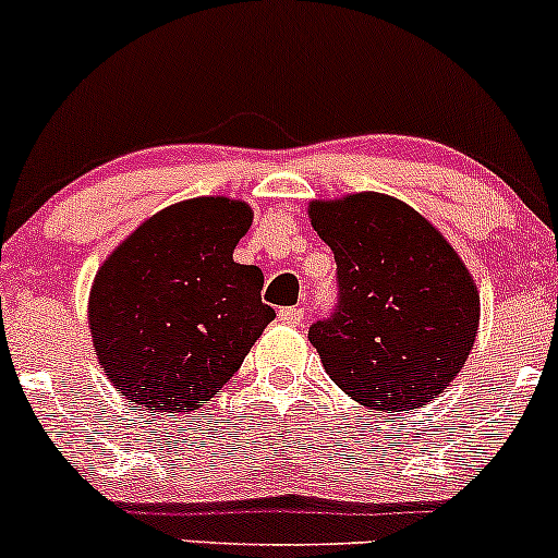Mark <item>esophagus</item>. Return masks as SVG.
Listing matches in <instances>:
<instances>
[{
  "instance_id": "34e87169",
  "label": "esophagus",
  "mask_w": 558,
  "mask_h": 558,
  "mask_svg": "<svg viewBox=\"0 0 558 558\" xmlns=\"http://www.w3.org/2000/svg\"><path fill=\"white\" fill-rule=\"evenodd\" d=\"M279 322L287 324V327H298V324L303 322V308H298V305H284V308H279Z\"/></svg>"
}]
</instances>
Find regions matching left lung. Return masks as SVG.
<instances>
[{
	"instance_id": "8db88e82",
	"label": "left lung",
	"mask_w": 558,
	"mask_h": 558,
	"mask_svg": "<svg viewBox=\"0 0 558 558\" xmlns=\"http://www.w3.org/2000/svg\"><path fill=\"white\" fill-rule=\"evenodd\" d=\"M337 263V303L311 324L324 368L355 403L427 405L456 379L480 324V295L446 236L396 197L311 203Z\"/></svg>"
}]
</instances>
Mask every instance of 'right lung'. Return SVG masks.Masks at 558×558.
<instances>
[{"mask_svg": "<svg viewBox=\"0 0 558 558\" xmlns=\"http://www.w3.org/2000/svg\"><path fill=\"white\" fill-rule=\"evenodd\" d=\"M250 223L245 203L186 199L155 213L102 263L89 298L92 340L131 403L199 409L274 322L260 268L231 258Z\"/></svg>", "mask_w": 558, "mask_h": 558, "instance_id": "add662e5", "label": "right lung"}]
</instances>
